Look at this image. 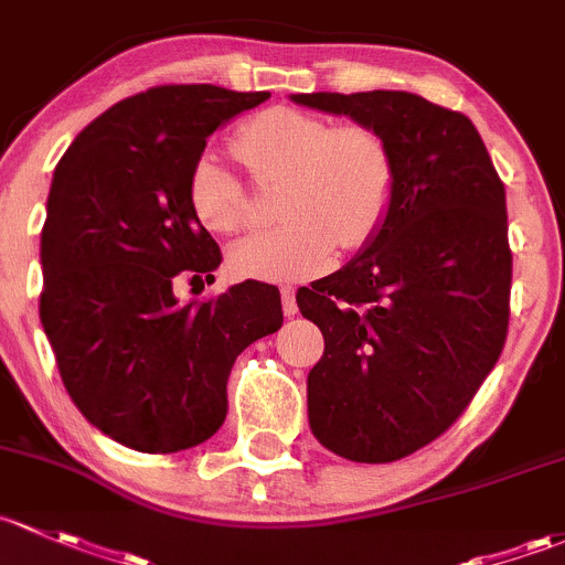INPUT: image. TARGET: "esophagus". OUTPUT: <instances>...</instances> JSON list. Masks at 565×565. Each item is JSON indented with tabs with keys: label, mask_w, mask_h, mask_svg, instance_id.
I'll use <instances>...</instances> for the list:
<instances>
[{
	"label": "esophagus",
	"mask_w": 565,
	"mask_h": 565,
	"mask_svg": "<svg viewBox=\"0 0 565 565\" xmlns=\"http://www.w3.org/2000/svg\"><path fill=\"white\" fill-rule=\"evenodd\" d=\"M281 308H284V317H295L298 313V302H295V287L284 284L281 287Z\"/></svg>",
	"instance_id": "esophagus-1"
}]
</instances>
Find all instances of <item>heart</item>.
I'll return each instance as SVG.
<instances>
[{
	"label": "heart",
	"mask_w": 565,
	"mask_h": 565,
	"mask_svg": "<svg viewBox=\"0 0 565 565\" xmlns=\"http://www.w3.org/2000/svg\"><path fill=\"white\" fill-rule=\"evenodd\" d=\"M233 153L259 181L281 178L278 227L235 243L230 267L254 281H295L322 273L335 243L358 248L384 222L395 157L387 138L367 124H332L295 108H267L233 138ZM186 200L194 218L216 235L246 227L241 181L213 153L189 170Z\"/></svg>",
	"instance_id": "heart-1"
}]
</instances>
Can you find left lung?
Segmentation results:
<instances>
[{
  "mask_svg": "<svg viewBox=\"0 0 565 565\" xmlns=\"http://www.w3.org/2000/svg\"><path fill=\"white\" fill-rule=\"evenodd\" d=\"M384 135L395 186L384 222L341 270L298 292L324 354L308 425L330 452L392 462L466 412L501 358L512 252L507 192L471 118L408 92L292 94Z\"/></svg>",
  "mask_w": 565,
  "mask_h": 565,
  "instance_id": "left-lung-1",
  "label": "left lung"
}]
</instances>
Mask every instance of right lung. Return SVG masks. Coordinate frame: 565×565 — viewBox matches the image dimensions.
I'll return each instance as SVG.
<instances>
[{"instance_id":"obj_1","label":"right lung","mask_w":565,"mask_h":565,"mask_svg":"<svg viewBox=\"0 0 565 565\" xmlns=\"http://www.w3.org/2000/svg\"><path fill=\"white\" fill-rule=\"evenodd\" d=\"M267 92L211 83L121 99L53 170L40 243V319L75 406L151 455L198 447L227 417V379L248 343L281 328L270 284L178 302L175 276L211 281L222 252L186 200L205 140Z\"/></svg>"}]
</instances>
